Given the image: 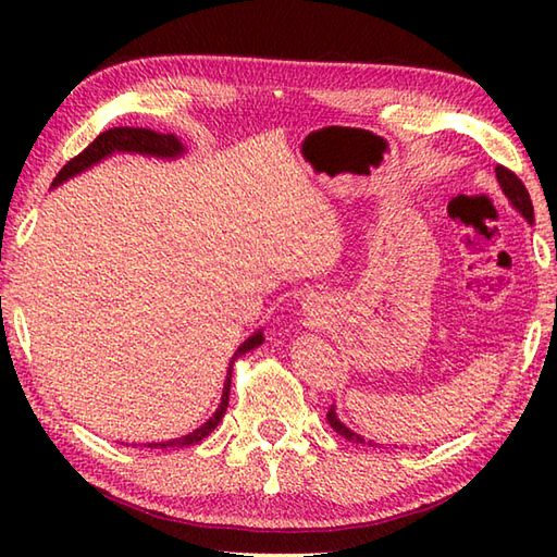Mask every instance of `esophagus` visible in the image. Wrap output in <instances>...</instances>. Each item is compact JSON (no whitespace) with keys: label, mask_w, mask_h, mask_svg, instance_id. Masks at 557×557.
I'll return each instance as SVG.
<instances>
[{"label":"esophagus","mask_w":557,"mask_h":557,"mask_svg":"<svg viewBox=\"0 0 557 557\" xmlns=\"http://www.w3.org/2000/svg\"><path fill=\"white\" fill-rule=\"evenodd\" d=\"M309 309H311V313L315 311V304H313V301H309Z\"/></svg>","instance_id":"obj_1"}]
</instances>
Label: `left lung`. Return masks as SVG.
Returning a JSON list of instances; mask_svg holds the SVG:
<instances>
[{"label": "left lung", "instance_id": "1", "mask_svg": "<svg viewBox=\"0 0 557 557\" xmlns=\"http://www.w3.org/2000/svg\"><path fill=\"white\" fill-rule=\"evenodd\" d=\"M495 176H498V184H500V188H503V194L507 196V200H510V206L519 212V215H522L529 224H534V206H531V198H529V191H527V186L519 182V176L515 174V172H510L507 168H495ZM327 423L333 425V429L339 433V435H345L347 441H351V443H369V445H373L371 441H366L363 435H359V433H354L351 429H347L345 423L339 421V417H337V411H335V405L330 407V411H327Z\"/></svg>", "mask_w": 557, "mask_h": 557}]
</instances>
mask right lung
Here are the masks:
<instances>
[{
    "instance_id": "1",
    "label": "right lung",
    "mask_w": 557,
    "mask_h": 557,
    "mask_svg": "<svg viewBox=\"0 0 557 557\" xmlns=\"http://www.w3.org/2000/svg\"><path fill=\"white\" fill-rule=\"evenodd\" d=\"M114 152H138V156H146V158H158V160H176L182 158L186 152V146L182 144L180 138L172 136V134H158V132H150V128H132V126H114L110 132H102L92 144L76 156L74 160H69L62 172L54 176L52 186L64 184L71 176H76L81 172L90 170L92 164H98L102 160H108ZM265 342L263 337V330H256L251 337H246L239 349L234 351V357L230 361V369H227V377H224V387H222V399L215 409V413L203 423L198 425L194 433L182 435V437H174V441H164V443H148V447H186V445H196L208 437L212 431L218 429V423L222 421L224 411H227L230 405V383H232V366L234 361L242 357V354L251 351L256 347H260Z\"/></svg>"
}]
</instances>
